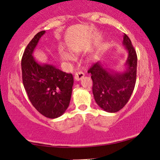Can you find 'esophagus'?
<instances>
[{
	"label": "esophagus",
	"instance_id": "1",
	"mask_svg": "<svg viewBox=\"0 0 160 160\" xmlns=\"http://www.w3.org/2000/svg\"><path fill=\"white\" fill-rule=\"evenodd\" d=\"M85 76V74L83 73V72L82 71H78V72H76L75 73V80H77V81H79L82 78Z\"/></svg>",
	"mask_w": 160,
	"mask_h": 160
}]
</instances>
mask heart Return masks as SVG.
I'll list each match as a JSON object with an SVG mask.
<instances>
[{
  "mask_svg": "<svg viewBox=\"0 0 160 160\" xmlns=\"http://www.w3.org/2000/svg\"><path fill=\"white\" fill-rule=\"evenodd\" d=\"M61 56L64 60L66 61H72L73 60V57L70 55L69 53H68L66 51H61Z\"/></svg>",
  "mask_w": 160,
  "mask_h": 160,
  "instance_id": "obj_1",
  "label": "heart"
}]
</instances>
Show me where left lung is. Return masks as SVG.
I'll return each mask as SVG.
<instances>
[{
    "label": "left lung",
    "mask_w": 160,
    "mask_h": 160,
    "mask_svg": "<svg viewBox=\"0 0 160 160\" xmlns=\"http://www.w3.org/2000/svg\"><path fill=\"white\" fill-rule=\"evenodd\" d=\"M123 44L128 51L126 65L127 70L123 72L107 70L101 62L94 63L88 70L92 80V92L97 104L107 112H118L128 102L133 92L137 73V54L131 39L123 35Z\"/></svg>",
    "instance_id": "8db88e82"
}]
</instances>
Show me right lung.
Returning <instances> with one entry per match:
<instances>
[{
    "mask_svg": "<svg viewBox=\"0 0 160 160\" xmlns=\"http://www.w3.org/2000/svg\"><path fill=\"white\" fill-rule=\"evenodd\" d=\"M44 33L38 32L24 51L21 62L22 82L35 109L46 117L56 118L69 106L73 77L52 65L38 63L33 58L34 49Z\"/></svg>",
    "mask_w": 160,
    "mask_h": 160,
    "instance_id": "obj_1",
    "label": "right lung"
}]
</instances>
